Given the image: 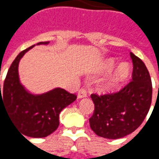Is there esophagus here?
<instances>
[{
	"label": "esophagus",
	"mask_w": 159,
	"mask_h": 159,
	"mask_svg": "<svg viewBox=\"0 0 159 159\" xmlns=\"http://www.w3.org/2000/svg\"><path fill=\"white\" fill-rule=\"evenodd\" d=\"M88 95V93L87 91L84 89H81L78 91V94H77V97L78 99H82V98H85Z\"/></svg>",
	"instance_id": "1"
}]
</instances>
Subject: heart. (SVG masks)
<instances>
[{
	"label": "heart",
	"mask_w": 159,
	"mask_h": 159,
	"mask_svg": "<svg viewBox=\"0 0 159 159\" xmlns=\"http://www.w3.org/2000/svg\"><path fill=\"white\" fill-rule=\"evenodd\" d=\"M116 60L112 58L104 59L100 66V72H109L116 66ZM131 74V66L129 63L123 62L117 66L113 72L101 82L100 89L105 92L115 90L129 79Z\"/></svg>",
	"instance_id": "b5f03b06"
}]
</instances>
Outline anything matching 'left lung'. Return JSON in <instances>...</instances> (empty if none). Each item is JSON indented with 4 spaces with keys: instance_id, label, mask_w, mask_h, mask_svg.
Listing matches in <instances>:
<instances>
[{
    "instance_id": "8db88e82",
    "label": "left lung",
    "mask_w": 159,
    "mask_h": 159,
    "mask_svg": "<svg viewBox=\"0 0 159 159\" xmlns=\"http://www.w3.org/2000/svg\"><path fill=\"white\" fill-rule=\"evenodd\" d=\"M133 62L132 81L119 92L91 94L94 111L89 118L91 129L98 136L119 139L129 134L147 117L152 103V86L143 61L130 52Z\"/></svg>"
}]
</instances>
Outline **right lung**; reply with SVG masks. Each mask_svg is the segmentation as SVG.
<instances>
[{
	"label": "right lung",
	"mask_w": 159,
	"mask_h": 159,
	"mask_svg": "<svg viewBox=\"0 0 159 159\" xmlns=\"http://www.w3.org/2000/svg\"><path fill=\"white\" fill-rule=\"evenodd\" d=\"M48 43L41 42L36 45ZM35 46L22 51L13 60L6 76L2 91L0 84V110L1 107L5 108L16 129L24 135L43 138L57 129L59 113L74 102L76 96L60 88L42 94H34L22 85L19 76V61L25 52Z\"/></svg>",
	"instance_id": "obj_1"
}]
</instances>
